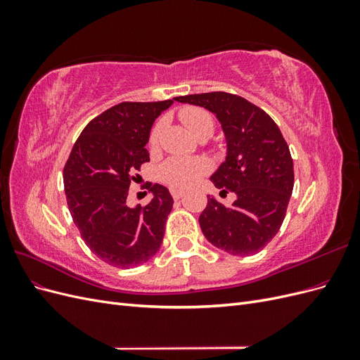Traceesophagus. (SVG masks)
<instances>
[{"label": "esophagus", "mask_w": 360, "mask_h": 360, "mask_svg": "<svg viewBox=\"0 0 360 360\" xmlns=\"http://www.w3.org/2000/svg\"><path fill=\"white\" fill-rule=\"evenodd\" d=\"M171 195H172V198L174 200H180L181 197H183V191H179V189H171Z\"/></svg>", "instance_id": "34e87169"}]
</instances>
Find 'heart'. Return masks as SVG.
I'll return each instance as SVG.
<instances>
[{"label":"heart","instance_id":"1","mask_svg":"<svg viewBox=\"0 0 360 360\" xmlns=\"http://www.w3.org/2000/svg\"><path fill=\"white\" fill-rule=\"evenodd\" d=\"M180 118L183 123L195 136H201L204 134H213L214 123L212 115L197 106H188L180 111ZM163 123L159 122L155 124L148 138V147L153 150L158 147L159 136L162 132ZM209 171V163L200 158H169L159 168L160 180L168 184L172 189H189L197 184Z\"/></svg>","mask_w":360,"mask_h":360}]
</instances>
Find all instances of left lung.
<instances>
[{
  "label": "left lung",
  "instance_id": "1",
  "mask_svg": "<svg viewBox=\"0 0 360 360\" xmlns=\"http://www.w3.org/2000/svg\"><path fill=\"white\" fill-rule=\"evenodd\" d=\"M216 115L225 135L226 156L210 180L219 195L236 193L226 205L209 198L200 216L201 231L231 255H254L276 236L294 186L290 148L279 127L261 108L240 96L213 91L174 97Z\"/></svg>",
  "mask_w": 360,
  "mask_h": 360
}]
</instances>
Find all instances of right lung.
Listing matches in <instances>:
<instances>
[{
    "label": "right lung",
    "mask_w": 360,
    "mask_h": 360,
    "mask_svg": "<svg viewBox=\"0 0 360 360\" xmlns=\"http://www.w3.org/2000/svg\"><path fill=\"white\" fill-rule=\"evenodd\" d=\"M174 103L123 102L85 126L63 171L70 214L82 240L118 269L147 263L159 250L174 200L162 184L151 186L146 205L129 207L132 172L150 160L146 148L155 120Z\"/></svg>",
    "instance_id": "add662e5"
}]
</instances>
